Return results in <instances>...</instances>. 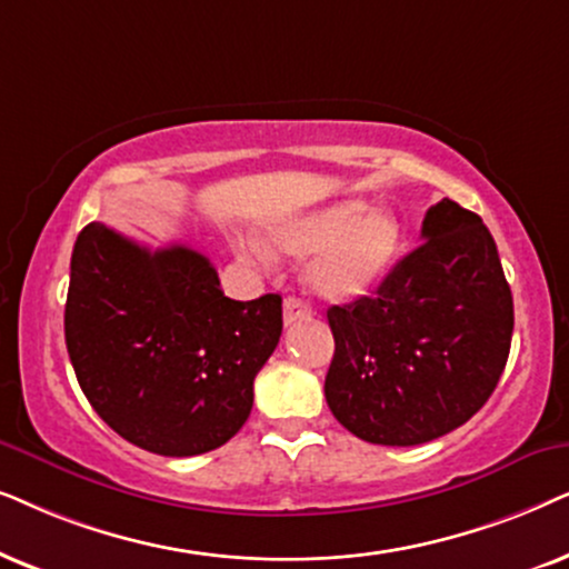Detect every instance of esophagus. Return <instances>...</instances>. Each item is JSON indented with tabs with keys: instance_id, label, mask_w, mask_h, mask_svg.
Instances as JSON below:
<instances>
[{
	"instance_id": "34e87169",
	"label": "esophagus",
	"mask_w": 569,
	"mask_h": 569,
	"mask_svg": "<svg viewBox=\"0 0 569 569\" xmlns=\"http://www.w3.org/2000/svg\"><path fill=\"white\" fill-rule=\"evenodd\" d=\"M307 317H309L307 307L301 305L299 299L289 297V299L283 301V322H286V325H297V322H301V320H307Z\"/></svg>"
}]
</instances>
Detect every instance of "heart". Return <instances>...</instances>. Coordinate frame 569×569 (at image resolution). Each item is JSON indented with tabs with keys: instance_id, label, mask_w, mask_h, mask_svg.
I'll return each mask as SVG.
<instances>
[{
	"instance_id": "b5f03b06",
	"label": "heart",
	"mask_w": 569,
	"mask_h": 569,
	"mask_svg": "<svg viewBox=\"0 0 569 569\" xmlns=\"http://www.w3.org/2000/svg\"><path fill=\"white\" fill-rule=\"evenodd\" d=\"M262 239H237L249 262L268 264L270 254L309 257L307 291L328 305L359 299L390 276L406 247V229L392 210H372L361 197L330 202L309 213L283 218L262 229Z\"/></svg>"
}]
</instances>
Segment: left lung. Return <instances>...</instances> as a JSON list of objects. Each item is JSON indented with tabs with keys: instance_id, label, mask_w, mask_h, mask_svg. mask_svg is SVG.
I'll list each match as a JSON object with an SVG mask.
<instances>
[{
	"instance_id": "obj_1",
	"label": "left lung",
	"mask_w": 569,
	"mask_h": 569,
	"mask_svg": "<svg viewBox=\"0 0 569 569\" xmlns=\"http://www.w3.org/2000/svg\"><path fill=\"white\" fill-rule=\"evenodd\" d=\"M325 398L363 442L411 448L466 423L495 392L512 340V293L483 221L445 197L421 244L372 297L328 309Z\"/></svg>"
}]
</instances>
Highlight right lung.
Masks as SVG:
<instances>
[{
	"mask_svg": "<svg viewBox=\"0 0 569 569\" xmlns=\"http://www.w3.org/2000/svg\"><path fill=\"white\" fill-rule=\"evenodd\" d=\"M283 330L278 293L223 297L206 254L142 247L103 223L78 233L64 340L93 411L138 448L210 452L249 419Z\"/></svg>",
	"mask_w": 569,
	"mask_h": 569,
	"instance_id": "right-lung-1",
	"label": "right lung"
}]
</instances>
